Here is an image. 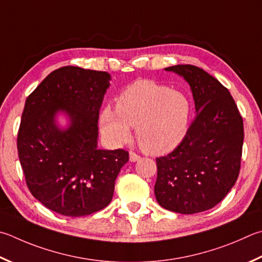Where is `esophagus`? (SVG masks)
<instances>
[{"instance_id": "34e87169", "label": "esophagus", "mask_w": 262, "mask_h": 262, "mask_svg": "<svg viewBox=\"0 0 262 262\" xmlns=\"http://www.w3.org/2000/svg\"><path fill=\"white\" fill-rule=\"evenodd\" d=\"M141 159V156H139L137 154H135V152H130L129 154V160L132 161V163H135V161L140 160Z\"/></svg>"}]
</instances>
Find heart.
<instances>
[{"label": "heart", "instance_id": "heart-1", "mask_svg": "<svg viewBox=\"0 0 262 262\" xmlns=\"http://www.w3.org/2000/svg\"><path fill=\"white\" fill-rule=\"evenodd\" d=\"M191 102L179 90L137 80L119 95L116 110L105 107L101 113V129L112 144L130 139L135 127L141 149L149 155H164L184 140L191 119Z\"/></svg>", "mask_w": 262, "mask_h": 262}]
</instances>
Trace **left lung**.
I'll use <instances>...</instances> for the list:
<instances>
[{
  "label": "left lung",
  "mask_w": 262,
  "mask_h": 262,
  "mask_svg": "<svg viewBox=\"0 0 262 262\" xmlns=\"http://www.w3.org/2000/svg\"><path fill=\"white\" fill-rule=\"evenodd\" d=\"M165 70L190 84L197 116L184 140L156 159L157 202L177 213L207 211L227 196L238 178L243 118L229 90L203 69L175 65Z\"/></svg>",
  "instance_id": "left-lung-1"
}]
</instances>
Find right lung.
I'll list each match as a JSON object with an SVG mask.
<instances>
[{
  "label": "right lung",
  "mask_w": 262,
  "mask_h": 262,
  "mask_svg": "<svg viewBox=\"0 0 262 262\" xmlns=\"http://www.w3.org/2000/svg\"><path fill=\"white\" fill-rule=\"evenodd\" d=\"M110 80L107 72L64 66L26 99L17 137L26 184L42 205L61 215L83 216L106 207L129 160L126 150L97 147L99 108ZM58 111L70 118L65 131L54 122Z\"/></svg>",
  "instance_id": "obj_1"
}]
</instances>
